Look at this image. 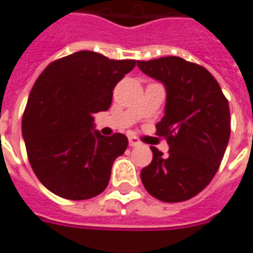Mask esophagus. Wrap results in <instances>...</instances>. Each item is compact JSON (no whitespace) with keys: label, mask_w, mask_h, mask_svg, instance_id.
<instances>
[{"label":"esophagus","mask_w":253,"mask_h":253,"mask_svg":"<svg viewBox=\"0 0 253 253\" xmlns=\"http://www.w3.org/2000/svg\"><path fill=\"white\" fill-rule=\"evenodd\" d=\"M129 146L130 147H139L141 146V141L136 137H129Z\"/></svg>","instance_id":"esophagus-1"}]
</instances>
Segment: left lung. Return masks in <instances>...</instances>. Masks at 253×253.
<instances>
[{
  "mask_svg": "<svg viewBox=\"0 0 253 253\" xmlns=\"http://www.w3.org/2000/svg\"><path fill=\"white\" fill-rule=\"evenodd\" d=\"M137 66L165 85V116L157 135L169 144L168 155L151 147L141 182L158 200L184 202L202 192L221 165L230 137L229 102L214 76L198 64L171 55L137 61Z\"/></svg>",
  "mask_w": 253,
  "mask_h": 253,
  "instance_id": "8db88e82",
  "label": "left lung"
}]
</instances>
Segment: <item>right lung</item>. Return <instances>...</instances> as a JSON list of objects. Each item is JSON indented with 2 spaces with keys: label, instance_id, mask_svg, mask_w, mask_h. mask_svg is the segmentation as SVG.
<instances>
[{
  "label": "right lung",
  "instance_id": "obj_1",
  "mask_svg": "<svg viewBox=\"0 0 253 253\" xmlns=\"http://www.w3.org/2000/svg\"><path fill=\"white\" fill-rule=\"evenodd\" d=\"M135 65V60H109L83 50L51 62L37 79L21 132L32 170L50 192L85 200L106 189L128 139L102 136L94 114L110 107L116 84Z\"/></svg>",
  "mask_w": 253,
  "mask_h": 253
}]
</instances>
